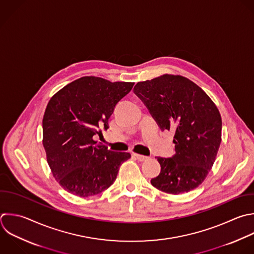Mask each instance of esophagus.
Masks as SVG:
<instances>
[{
    "label": "esophagus",
    "mask_w": 254,
    "mask_h": 254,
    "mask_svg": "<svg viewBox=\"0 0 254 254\" xmlns=\"http://www.w3.org/2000/svg\"><path fill=\"white\" fill-rule=\"evenodd\" d=\"M133 156H134L138 161H141V162L146 161V160H148V159H149V157H147V156H143V155L136 154V153H133Z\"/></svg>",
    "instance_id": "34e87169"
}]
</instances>
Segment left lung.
I'll return each mask as SVG.
<instances>
[{
	"instance_id": "obj_1",
	"label": "left lung",
	"mask_w": 254,
	"mask_h": 254,
	"mask_svg": "<svg viewBox=\"0 0 254 254\" xmlns=\"http://www.w3.org/2000/svg\"><path fill=\"white\" fill-rule=\"evenodd\" d=\"M134 92L162 130H173L175 155L157 157L158 190L179 194L197 188L210 171L221 142V117L208 95L182 75L163 74L138 82Z\"/></svg>"
}]
</instances>
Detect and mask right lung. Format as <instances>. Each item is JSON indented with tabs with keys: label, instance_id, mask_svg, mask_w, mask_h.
Wrapping results in <instances>:
<instances>
[{
	"label": "right lung",
	"instance_id": "obj_1",
	"mask_svg": "<svg viewBox=\"0 0 254 254\" xmlns=\"http://www.w3.org/2000/svg\"><path fill=\"white\" fill-rule=\"evenodd\" d=\"M134 82L80 77L58 91L43 119V145L57 182L68 192L87 197L108 189L131 155L97 144L93 136L108 128L116 104Z\"/></svg>",
	"mask_w": 254,
	"mask_h": 254
}]
</instances>
